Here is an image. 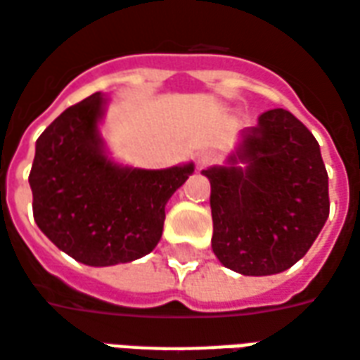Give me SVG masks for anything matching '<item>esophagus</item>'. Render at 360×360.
Segmentation results:
<instances>
[{
	"label": "esophagus",
	"instance_id": "esophagus-1",
	"mask_svg": "<svg viewBox=\"0 0 360 360\" xmlns=\"http://www.w3.org/2000/svg\"><path fill=\"white\" fill-rule=\"evenodd\" d=\"M214 162H217V155L212 153V151H201L195 157V167H198V170L207 169V167H211Z\"/></svg>",
	"mask_w": 360,
	"mask_h": 360
}]
</instances>
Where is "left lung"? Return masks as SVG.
I'll list each match as a JSON object with an SVG mask.
<instances>
[{
    "label": "left lung",
    "instance_id": "1",
    "mask_svg": "<svg viewBox=\"0 0 360 360\" xmlns=\"http://www.w3.org/2000/svg\"><path fill=\"white\" fill-rule=\"evenodd\" d=\"M238 162H243L240 167ZM211 182L212 251L243 276L284 272L311 249L330 214L319 141L285 109H270Z\"/></svg>",
    "mask_w": 360,
    "mask_h": 360
}]
</instances>
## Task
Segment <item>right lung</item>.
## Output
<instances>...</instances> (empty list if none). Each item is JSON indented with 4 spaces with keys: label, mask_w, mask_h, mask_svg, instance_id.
I'll return each mask as SVG.
<instances>
[{
    "label": "right lung",
    "mask_w": 360,
    "mask_h": 360,
    "mask_svg": "<svg viewBox=\"0 0 360 360\" xmlns=\"http://www.w3.org/2000/svg\"><path fill=\"white\" fill-rule=\"evenodd\" d=\"M107 99L97 91L63 111L36 141L30 188L34 220L78 263L111 266L159 243L165 205L193 162L161 170L122 167L99 134Z\"/></svg>",
    "instance_id": "right-lung-1"
}]
</instances>
